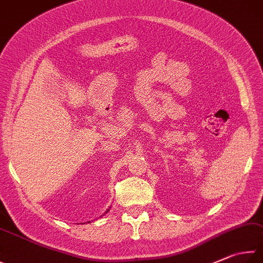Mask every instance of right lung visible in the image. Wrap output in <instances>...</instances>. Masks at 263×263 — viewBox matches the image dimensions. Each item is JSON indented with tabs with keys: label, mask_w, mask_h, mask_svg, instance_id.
Masks as SVG:
<instances>
[{
	"label": "right lung",
	"mask_w": 263,
	"mask_h": 263,
	"mask_svg": "<svg viewBox=\"0 0 263 263\" xmlns=\"http://www.w3.org/2000/svg\"><path fill=\"white\" fill-rule=\"evenodd\" d=\"M107 212H108V211H107Z\"/></svg>",
	"instance_id": "right-lung-1"
}]
</instances>
